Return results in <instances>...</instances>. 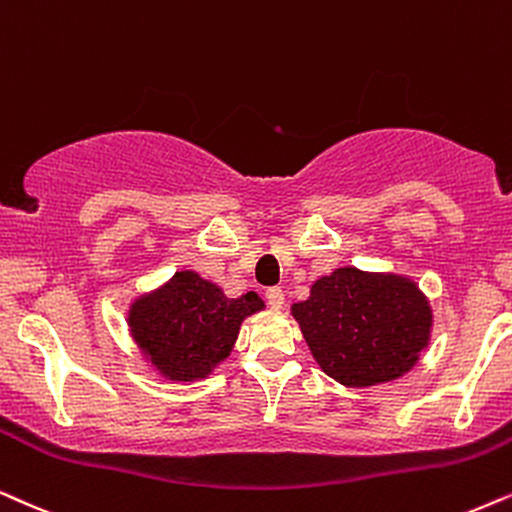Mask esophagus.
<instances>
[{
    "instance_id": "esophagus-1",
    "label": "esophagus",
    "mask_w": 512,
    "mask_h": 512,
    "mask_svg": "<svg viewBox=\"0 0 512 512\" xmlns=\"http://www.w3.org/2000/svg\"><path fill=\"white\" fill-rule=\"evenodd\" d=\"M267 302H269L271 309H281V306L285 304L283 290L281 288H269L267 290Z\"/></svg>"
}]
</instances>
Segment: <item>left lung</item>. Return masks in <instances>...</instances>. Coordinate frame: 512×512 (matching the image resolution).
Listing matches in <instances>:
<instances>
[{
    "label": "left lung",
    "mask_w": 512,
    "mask_h": 512,
    "mask_svg": "<svg viewBox=\"0 0 512 512\" xmlns=\"http://www.w3.org/2000/svg\"><path fill=\"white\" fill-rule=\"evenodd\" d=\"M320 370L344 386H374L417 365L431 337L433 313L410 278L335 269L292 304Z\"/></svg>",
    "instance_id": "obj_1"
}]
</instances>
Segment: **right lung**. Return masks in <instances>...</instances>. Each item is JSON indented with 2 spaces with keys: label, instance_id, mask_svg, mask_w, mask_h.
Returning <instances> with one entry per match:
<instances>
[{
  "label": "right lung",
  "instance_id": "right-lung-1",
  "mask_svg": "<svg viewBox=\"0 0 512 512\" xmlns=\"http://www.w3.org/2000/svg\"><path fill=\"white\" fill-rule=\"evenodd\" d=\"M262 309L255 292L229 299L196 271H177L163 288L135 299L128 327L163 377L194 381L229 356L243 318Z\"/></svg>",
  "mask_w": 512,
  "mask_h": 512
}]
</instances>
